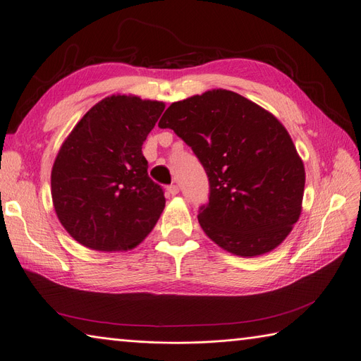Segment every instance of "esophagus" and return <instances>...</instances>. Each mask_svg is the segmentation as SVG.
<instances>
[{
    "instance_id": "34e87169",
    "label": "esophagus",
    "mask_w": 361,
    "mask_h": 361,
    "mask_svg": "<svg viewBox=\"0 0 361 361\" xmlns=\"http://www.w3.org/2000/svg\"><path fill=\"white\" fill-rule=\"evenodd\" d=\"M167 191H169V194H171V195H176V194H179V185H176V183H171L170 187H167Z\"/></svg>"
}]
</instances>
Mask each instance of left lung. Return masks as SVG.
I'll use <instances>...</instances> for the list:
<instances>
[{"label": "left lung", "instance_id": "obj_1", "mask_svg": "<svg viewBox=\"0 0 361 361\" xmlns=\"http://www.w3.org/2000/svg\"><path fill=\"white\" fill-rule=\"evenodd\" d=\"M158 126L173 129L207 174L209 202L197 218L215 244L251 257L285 241L301 214L305 171L274 116L218 89L171 104Z\"/></svg>", "mask_w": 361, "mask_h": 361}]
</instances>
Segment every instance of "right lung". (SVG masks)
I'll return each mask as SVG.
<instances>
[{
    "label": "right lung",
    "mask_w": 361,
    "mask_h": 361,
    "mask_svg": "<svg viewBox=\"0 0 361 361\" xmlns=\"http://www.w3.org/2000/svg\"><path fill=\"white\" fill-rule=\"evenodd\" d=\"M164 105L113 94L85 113L64 141L51 173L52 203L68 233L87 248L137 247L166 206L147 174L141 146Z\"/></svg>",
    "instance_id": "1"
}]
</instances>
